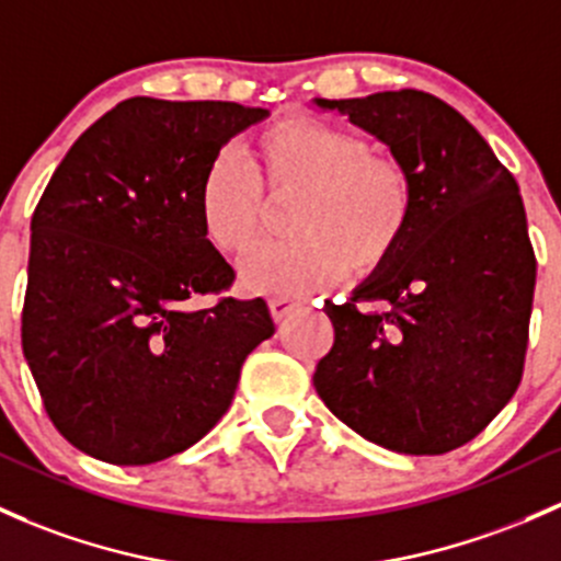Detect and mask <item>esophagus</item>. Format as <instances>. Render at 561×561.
I'll list each match as a JSON object with an SVG mask.
<instances>
[{
    "instance_id": "1",
    "label": "esophagus",
    "mask_w": 561,
    "mask_h": 561,
    "mask_svg": "<svg viewBox=\"0 0 561 561\" xmlns=\"http://www.w3.org/2000/svg\"><path fill=\"white\" fill-rule=\"evenodd\" d=\"M302 305L299 302V299H288V297H275V299H270V312H273V318L275 321H283V318H288V312H294L297 310V307Z\"/></svg>"
}]
</instances>
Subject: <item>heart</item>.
Wrapping results in <instances>:
<instances>
[{
	"instance_id": "obj_1",
	"label": "heart",
	"mask_w": 561,
	"mask_h": 561,
	"mask_svg": "<svg viewBox=\"0 0 561 561\" xmlns=\"http://www.w3.org/2000/svg\"><path fill=\"white\" fill-rule=\"evenodd\" d=\"M294 195L288 240L245 259L240 278L256 294H305L371 273L396 254L412 225L414 179L403 160L318 117H286L238 154H219L201 186V227L216 251L245 256L264 227V201Z\"/></svg>"
}]
</instances>
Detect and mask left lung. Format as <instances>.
<instances>
[{"label":"left lung","mask_w":561,"mask_h":561,"mask_svg":"<svg viewBox=\"0 0 561 561\" xmlns=\"http://www.w3.org/2000/svg\"><path fill=\"white\" fill-rule=\"evenodd\" d=\"M316 106L403 160L414 214L351 302L323 307L334 345L312 385L366 442L444 455L479 436L522 382L538 264L519 184L460 112L423 90Z\"/></svg>","instance_id":"8db88e82"}]
</instances>
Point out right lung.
I'll return each instance as SVG.
<instances>
[{
	"label": "right lung",
	"mask_w": 561,
	"mask_h": 561,
	"mask_svg": "<svg viewBox=\"0 0 561 561\" xmlns=\"http://www.w3.org/2000/svg\"><path fill=\"white\" fill-rule=\"evenodd\" d=\"M267 114L136 95L77 138L42 192L23 355L47 417L95 460L149 466L201 442L245 355L275 334L264 299L195 307L234 280L203 234V179Z\"/></svg>",
	"instance_id": "1"
}]
</instances>
